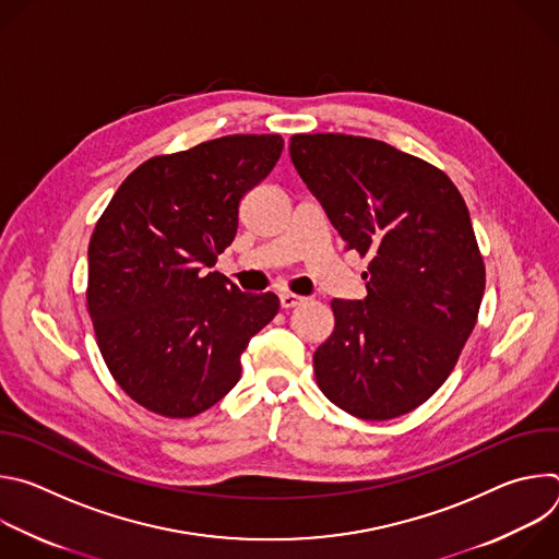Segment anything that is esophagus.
I'll return each mask as SVG.
<instances>
[{
  "label": "esophagus",
  "instance_id": "1",
  "mask_svg": "<svg viewBox=\"0 0 559 559\" xmlns=\"http://www.w3.org/2000/svg\"><path fill=\"white\" fill-rule=\"evenodd\" d=\"M278 300H281V307H283V309H292V307L305 302L302 296H296V294H289V292H283V294L278 296Z\"/></svg>",
  "mask_w": 559,
  "mask_h": 559
}]
</instances>
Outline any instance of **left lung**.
Here are the masks:
<instances>
[{
    "instance_id": "1",
    "label": "left lung",
    "mask_w": 559,
    "mask_h": 559,
    "mask_svg": "<svg viewBox=\"0 0 559 559\" xmlns=\"http://www.w3.org/2000/svg\"><path fill=\"white\" fill-rule=\"evenodd\" d=\"M289 154L347 250L371 259L365 300H332L316 382L356 418L409 414L449 378L480 311L466 203L442 170L378 139L294 134Z\"/></svg>"
}]
</instances>
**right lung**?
I'll list each match as a JSON object with an SVG mask.
<instances>
[{"instance_id": "1", "label": "right lung", "mask_w": 559, "mask_h": 559, "mask_svg": "<svg viewBox=\"0 0 559 559\" xmlns=\"http://www.w3.org/2000/svg\"><path fill=\"white\" fill-rule=\"evenodd\" d=\"M281 134H229L152 156L115 192L88 246L99 352L134 403L192 418L241 378V354L278 313L207 272L234 241L238 203L276 166Z\"/></svg>"}]
</instances>
